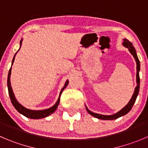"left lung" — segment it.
<instances>
[{
  "instance_id": "1",
  "label": "left lung",
  "mask_w": 148,
  "mask_h": 148,
  "mask_svg": "<svg viewBox=\"0 0 148 148\" xmlns=\"http://www.w3.org/2000/svg\"><path fill=\"white\" fill-rule=\"evenodd\" d=\"M124 42L123 43V45L125 46V47L128 48L129 50V51L131 52V54L133 55V57L135 58V60L136 62V84H137V86H136L134 90V93L133 94V96H132V99L129 101V103L121 110L119 111L117 113L114 114V115H99V114L97 113H94V112H92L91 111H90L88 108L86 107V108L87 112L89 114H91L92 116L97 118V119H102V120H114V119H117L119 118H120L121 116H123V115L127 114L129 111L131 110V109L133 107L135 101H136V97H137V95L139 94V91H140V75H139V72H140V60H139L138 57H137V55H136V50H135L134 47L133 46V44L131 43L129 40H128L127 39H124Z\"/></svg>"
}]
</instances>
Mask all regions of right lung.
Segmentation results:
<instances>
[{
	"instance_id": "1",
	"label": "right lung",
	"mask_w": 148,
	"mask_h": 148,
	"mask_svg": "<svg viewBox=\"0 0 148 148\" xmlns=\"http://www.w3.org/2000/svg\"><path fill=\"white\" fill-rule=\"evenodd\" d=\"M21 43H22V40L20 41V44ZM17 51H16V53H17ZM16 53L15 54L14 57V58H13V60H12V64H13L14 61L15 56H16ZM11 72H12V67L10 68L9 72H8V79H7V86H8V94H9L10 99H11V101H12V105H14V107L15 108V109H16V110L19 112V113L22 114L23 115H25V117L29 118V119H43V118L47 117V116H49V115H51V113H53V112L56 110V109L57 108V106H58L59 104H60V97H61L62 92L63 90L64 89V88H65V87L67 86V84H68V83H69L68 81H66L65 85H64V86L62 88L61 91H60V97H59V98H58V100H57V102H56V104L54 105V106L51 107V108H49V109L43 110H28V109H27V108H24V107L22 106V105H21L20 104H19V102L16 101V99H15L14 94L13 91H12V86H11V82H10V75H11Z\"/></svg>"
}]
</instances>
